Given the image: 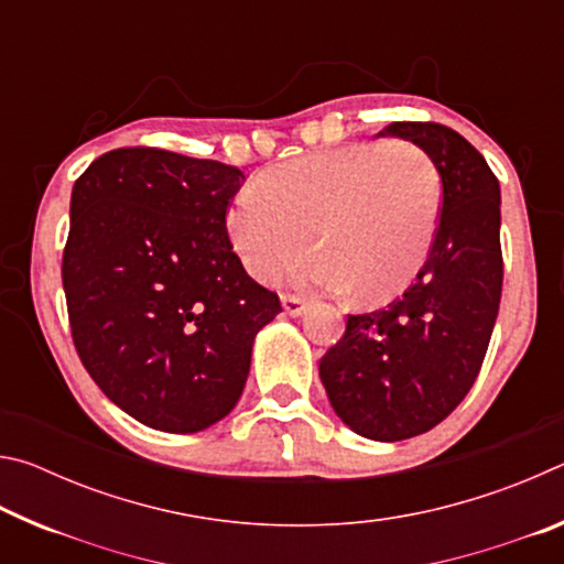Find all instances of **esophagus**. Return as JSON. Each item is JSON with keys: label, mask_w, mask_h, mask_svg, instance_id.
<instances>
[{"label": "esophagus", "mask_w": 564, "mask_h": 564, "mask_svg": "<svg viewBox=\"0 0 564 564\" xmlns=\"http://www.w3.org/2000/svg\"><path fill=\"white\" fill-rule=\"evenodd\" d=\"M281 303H283V311L289 313V316H303L305 308H308V301L301 299V295H291V293L281 295Z\"/></svg>", "instance_id": "esophagus-1"}]
</instances>
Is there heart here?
Listing matches in <instances>:
<instances>
[{"instance_id":"1","label":"heart","mask_w":564,"mask_h":564,"mask_svg":"<svg viewBox=\"0 0 564 564\" xmlns=\"http://www.w3.org/2000/svg\"><path fill=\"white\" fill-rule=\"evenodd\" d=\"M443 178L408 139L356 141L283 161L243 186L228 208V236L246 271L275 281L316 246L303 271L313 289H356L362 303L403 293L433 251Z\"/></svg>"}]
</instances>
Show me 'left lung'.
<instances>
[{
    "instance_id": "8db88e82",
    "label": "left lung",
    "mask_w": 564,
    "mask_h": 564,
    "mask_svg": "<svg viewBox=\"0 0 564 564\" xmlns=\"http://www.w3.org/2000/svg\"><path fill=\"white\" fill-rule=\"evenodd\" d=\"M378 137L413 141L441 171L435 243L400 299L348 316L318 373L350 431L395 443L451 415L480 373L502 293L500 184L480 151L443 123L393 121Z\"/></svg>"
}]
</instances>
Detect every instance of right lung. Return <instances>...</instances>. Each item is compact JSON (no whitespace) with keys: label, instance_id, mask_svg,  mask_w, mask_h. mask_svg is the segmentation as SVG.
<instances>
[{"label":"right lung","instance_id":"obj_1","mask_svg":"<svg viewBox=\"0 0 564 564\" xmlns=\"http://www.w3.org/2000/svg\"><path fill=\"white\" fill-rule=\"evenodd\" d=\"M243 171L129 147L76 178L62 283L94 383L154 431L198 433L231 413L253 338L281 311L226 231Z\"/></svg>","mask_w":564,"mask_h":564}]
</instances>
